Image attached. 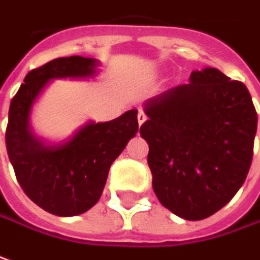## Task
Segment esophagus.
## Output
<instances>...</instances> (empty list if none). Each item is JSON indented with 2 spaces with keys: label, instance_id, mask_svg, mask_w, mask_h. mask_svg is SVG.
Here are the masks:
<instances>
[{
  "label": "esophagus",
  "instance_id": "34e87169",
  "mask_svg": "<svg viewBox=\"0 0 260 260\" xmlns=\"http://www.w3.org/2000/svg\"><path fill=\"white\" fill-rule=\"evenodd\" d=\"M146 118H147V117H146L145 113H143V111H139V114H137V121H139V124H143L146 121Z\"/></svg>",
  "mask_w": 260,
  "mask_h": 260
}]
</instances>
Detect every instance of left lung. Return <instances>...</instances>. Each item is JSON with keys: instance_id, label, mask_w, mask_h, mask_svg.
Wrapping results in <instances>:
<instances>
[{"instance_id": "left-lung-1", "label": "left lung", "mask_w": 260, "mask_h": 260, "mask_svg": "<svg viewBox=\"0 0 260 260\" xmlns=\"http://www.w3.org/2000/svg\"><path fill=\"white\" fill-rule=\"evenodd\" d=\"M143 107L149 118L140 136L160 204L192 221L217 213L252 164L257 114L245 84L204 68Z\"/></svg>"}]
</instances>
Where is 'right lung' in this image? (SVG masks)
I'll return each instance as SVG.
<instances>
[{"label":"right lung","instance_id":"add662e5","mask_svg":"<svg viewBox=\"0 0 260 260\" xmlns=\"http://www.w3.org/2000/svg\"><path fill=\"white\" fill-rule=\"evenodd\" d=\"M92 57H57L24 78L8 111L5 145L25 195L45 211L74 217L92 208L103 194L110 166L139 130L137 110L111 121L92 120L62 142H47L33 132L36 101L55 79H89L98 74Z\"/></svg>","mask_w":260,"mask_h":260}]
</instances>
